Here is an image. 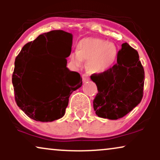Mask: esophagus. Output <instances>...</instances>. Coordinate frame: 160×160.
<instances>
[{
  "instance_id": "esophagus-1",
  "label": "esophagus",
  "mask_w": 160,
  "mask_h": 160,
  "mask_svg": "<svg viewBox=\"0 0 160 160\" xmlns=\"http://www.w3.org/2000/svg\"><path fill=\"white\" fill-rule=\"evenodd\" d=\"M82 82H85L88 81V80H89V76H88V74H82Z\"/></svg>"
}]
</instances>
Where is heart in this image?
<instances>
[{
	"label": "heart",
	"mask_w": 160,
	"mask_h": 160,
	"mask_svg": "<svg viewBox=\"0 0 160 160\" xmlns=\"http://www.w3.org/2000/svg\"><path fill=\"white\" fill-rule=\"evenodd\" d=\"M118 49L111 42L96 38H87L80 40L77 52L70 54L69 60L74 69L82 67L83 60H88L89 71L95 74H103L111 70L117 62Z\"/></svg>",
	"instance_id": "b5f03b06"
}]
</instances>
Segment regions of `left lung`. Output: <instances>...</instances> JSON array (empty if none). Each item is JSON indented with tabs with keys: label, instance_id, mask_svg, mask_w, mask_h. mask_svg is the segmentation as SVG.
Listing matches in <instances>:
<instances>
[{
	"label": "left lung",
	"instance_id": "8db88e82",
	"mask_svg": "<svg viewBox=\"0 0 160 160\" xmlns=\"http://www.w3.org/2000/svg\"><path fill=\"white\" fill-rule=\"evenodd\" d=\"M98 93L93 108L99 117L117 120L141 102L144 84V68L138 53L127 43L118 52L117 63L103 74H93Z\"/></svg>",
	"mask_w": 160,
	"mask_h": 160
}]
</instances>
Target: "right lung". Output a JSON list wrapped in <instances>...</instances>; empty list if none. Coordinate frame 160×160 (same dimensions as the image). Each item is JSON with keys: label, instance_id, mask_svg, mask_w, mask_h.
Listing matches in <instances>:
<instances>
[{"label": "right lung", "instance_id": "right-lung-1", "mask_svg": "<svg viewBox=\"0 0 160 160\" xmlns=\"http://www.w3.org/2000/svg\"><path fill=\"white\" fill-rule=\"evenodd\" d=\"M72 38V34L62 30L43 33L24 46L16 58L12 77L15 100L20 109L32 120L52 122L62 118L70 95L82 86L80 74L69 71L66 67L67 60L61 58H67L71 54ZM39 54L53 56L48 59L40 76L41 81L47 82L52 88V91L47 93L36 90V68L29 66L32 56Z\"/></svg>", "mask_w": 160, "mask_h": 160}]
</instances>
